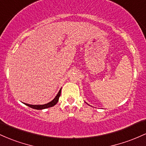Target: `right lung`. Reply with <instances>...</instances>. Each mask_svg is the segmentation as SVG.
I'll return each instance as SVG.
<instances>
[{
    "instance_id": "add662e5",
    "label": "right lung",
    "mask_w": 146,
    "mask_h": 146,
    "mask_svg": "<svg viewBox=\"0 0 146 146\" xmlns=\"http://www.w3.org/2000/svg\"><path fill=\"white\" fill-rule=\"evenodd\" d=\"M60 92H61V89L60 90L58 93L57 94L56 96H55V98L52 100V101L49 102L48 104H44V105H30V104H25L26 106H29V108H32L35 109V110H43L45 108H48L52 107V106H55L56 104L58 103V99H59L60 96Z\"/></svg>"
}]
</instances>
